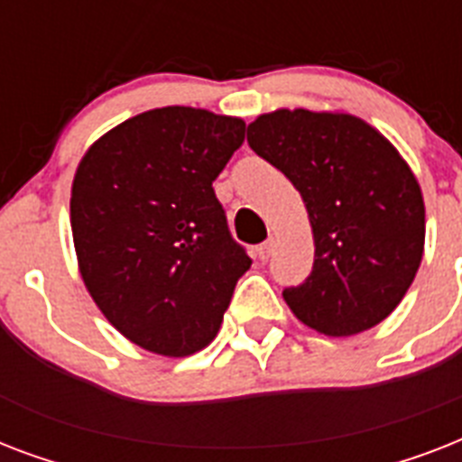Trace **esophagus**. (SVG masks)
Returning a JSON list of instances; mask_svg holds the SVG:
<instances>
[{
    "label": "esophagus",
    "mask_w": 462,
    "mask_h": 462,
    "mask_svg": "<svg viewBox=\"0 0 462 462\" xmlns=\"http://www.w3.org/2000/svg\"><path fill=\"white\" fill-rule=\"evenodd\" d=\"M273 249H275V239L271 237V239H266L263 245H259L256 254H259L261 261H266V259H271V254H273Z\"/></svg>",
    "instance_id": "obj_1"
}]
</instances>
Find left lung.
Here are the masks:
<instances>
[{"mask_svg":"<svg viewBox=\"0 0 462 462\" xmlns=\"http://www.w3.org/2000/svg\"><path fill=\"white\" fill-rule=\"evenodd\" d=\"M256 155L302 194L314 268L282 297L323 336L374 328L405 297L422 263L424 201L410 165L365 119L275 110L246 129Z\"/></svg>","mask_w":462,"mask_h":462,"instance_id":"8db88e82","label":"left lung"}]
</instances>
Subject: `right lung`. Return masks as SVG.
I'll list each match as a JSON object with an SVG mask.
<instances>
[{"instance_id": "1", "label": "right lung", "mask_w": 462, "mask_h": 462, "mask_svg": "<svg viewBox=\"0 0 462 462\" xmlns=\"http://www.w3.org/2000/svg\"><path fill=\"white\" fill-rule=\"evenodd\" d=\"M245 132L239 117L158 107L110 129L76 167L79 271L105 319L143 350H203L252 266L213 191Z\"/></svg>"}]
</instances>
